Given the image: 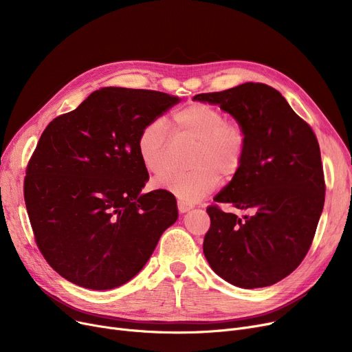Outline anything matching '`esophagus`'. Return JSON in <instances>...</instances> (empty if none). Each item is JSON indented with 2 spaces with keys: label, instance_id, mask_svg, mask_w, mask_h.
I'll list each match as a JSON object with an SVG mask.
<instances>
[{
  "label": "esophagus",
  "instance_id": "obj_1",
  "mask_svg": "<svg viewBox=\"0 0 352 352\" xmlns=\"http://www.w3.org/2000/svg\"><path fill=\"white\" fill-rule=\"evenodd\" d=\"M192 207H194V206H192V204H190V202H186V201H182V199H178V211H179L181 214L190 211Z\"/></svg>",
  "mask_w": 352,
  "mask_h": 352
}]
</instances>
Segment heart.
I'll use <instances>...</instances> for the list:
<instances>
[{"instance_id": "obj_1", "label": "heart", "mask_w": 352, "mask_h": 352, "mask_svg": "<svg viewBox=\"0 0 352 352\" xmlns=\"http://www.w3.org/2000/svg\"><path fill=\"white\" fill-rule=\"evenodd\" d=\"M174 135L195 141L190 171H166L155 186L186 202H194L219 184V174L230 178L241 168L247 153V131L241 122L227 120L223 109L206 102H194L171 116ZM170 133L162 120L145 124L137 138V153L150 173H161Z\"/></svg>"}]
</instances>
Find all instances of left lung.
Here are the masks:
<instances>
[{
	"label": "left lung",
	"instance_id": "left-lung-1",
	"mask_svg": "<svg viewBox=\"0 0 352 352\" xmlns=\"http://www.w3.org/2000/svg\"><path fill=\"white\" fill-rule=\"evenodd\" d=\"M194 100L218 104L244 125L248 140L241 168L207 208L211 226L204 255L215 274L235 287L272 285L302 263L324 208L317 137L267 84L245 82ZM218 204L252 215L239 219Z\"/></svg>",
	"mask_w": 352,
	"mask_h": 352
}]
</instances>
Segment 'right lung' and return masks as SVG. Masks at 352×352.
<instances>
[{
    "label": "right lung",
    "mask_w": 352,
    "mask_h": 352,
    "mask_svg": "<svg viewBox=\"0 0 352 352\" xmlns=\"http://www.w3.org/2000/svg\"><path fill=\"white\" fill-rule=\"evenodd\" d=\"M179 101L105 87L44 129L27 165L24 199L36 247L69 283L89 289L128 283L177 221L171 192L141 194L150 175L137 138Z\"/></svg>",
    "instance_id": "1"
}]
</instances>
